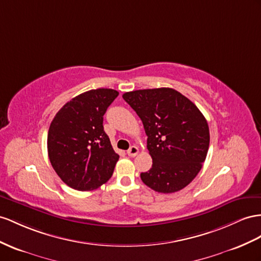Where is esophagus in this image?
<instances>
[{"label":"esophagus","instance_id":"1","mask_svg":"<svg viewBox=\"0 0 261 261\" xmlns=\"http://www.w3.org/2000/svg\"><path fill=\"white\" fill-rule=\"evenodd\" d=\"M126 153H128L129 156L133 158V156H136L138 153H139V149L137 148V146L133 145V146H131V148L128 150V152H126Z\"/></svg>","mask_w":261,"mask_h":261}]
</instances>
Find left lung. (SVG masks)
Masks as SVG:
<instances>
[{"label": "left lung", "mask_w": 261, "mask_h": 261, "mask_svg": "<svg viewBox=\"0 0 261 261\" xmlns=\"http://www.w3.org/2000/svg\"><path fill=\"white\" fill-rule=\"evenodd\" d=\"M141 119L153 160L142 182L159 193H174L198 174L210 146V129L203 113L190 99L172 88L123 93Z\"/></svg>", "instance_id": "1"}]
</instances>
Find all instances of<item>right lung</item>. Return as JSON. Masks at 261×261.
Wrapping results in <instances>:
<instances>
[{
  "label": "right lung",
  "mask_w": 261,
  "mask_h": 261,
  "mask_svg": "<svg viewBox=\"0 0 261 261\" xmlns=\"http://www.w3.org/2000/svg\"><path fill=\"white\" fill-rule=\"evenodd\" d=\"M119 95L99 88L80 93L63 106L50 123L47 136L53 169L69 188L98 189L111 177L119 155L103 131V115Z\"/></svg>",
  "instance_id": "obj_1"
}]
</instances>
